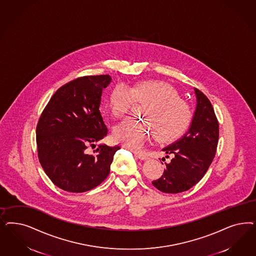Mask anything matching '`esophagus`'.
<instances>
[{
  "label": "esophagus",
  "instance_id": "obj_1",
  "mask_svg": "<svg viewBox=\"0 0 256 256\" xmlns=\"http://www.w3.org/2000/svg\"><path fill=\"white\" fill-rule=\"evenodd\" d=\"M134 154V156L138 157V158H140L141 160H145V159H147L148 158V156L145 154V152H136V150H134L132 152Z\"/></svg>",
  "mask_w": 256,
  "mask_h": 256
}]
</instances>
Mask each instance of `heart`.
Instances as JSON below:
<instances>
[{
  "label": "heart",
  "mask_w": 256,
  "mask_h": 256,
  "mask_svg": "<svg viewBox=\"0 0 256 256\" xmlns=\"http://www.w3.org/2000/svg\"><path fill=\"white\" fill-rule=\"evenodd\" d=\"M136 102L144 104L141 116L145 120H126L114 129L116 140L129 148H142L154 132L158 140L172 142L190 128L192 108L168 82L147 80L136 84L132 88L118 84L109 95L108 108L115 118H122Z\"/></svg>",
  "instance_id": "obj_1"
}]
</instances>
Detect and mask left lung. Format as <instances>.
I'll list each match as a JSON object with an SVG mask.
<instances>
[{
    "instance_id": "1",
    "label": "left lung",
    "mask_w": 256,
    "mask_h": 256,
    "mask_svg": "<svg viewBox=\"0 0 256 256\" xmlns=\"http://www.w3.org/2000/svg\"><path fill=\"white\" fill-rule=\"evenodd\" d=\"M197 108L190 130L180 140L163 148L172 158L163 175L152 184L164 193H181L194 186L206 174L218 141V122L206 96L195 88ZM163 164V163H162Z\"/></svg>"
}]
</instances>
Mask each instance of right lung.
I'll return each instance as SVG.
<instances>
[{"instance_id": "add662e5", "label": "right lung", "mask_w": 256, "mask_h": 256, "mask_svg": "<svg viewBox=\"0 0 256 256\" xmlns=\"http://www.w3.org/2000/svg\"><path fill=\"white\" fill-rule=\"evenodd\" d=\"M108 74L82 76L58 88L36 125L38 156L45 174L61 190L81 193L98 186L110 172L118 146H88L102 140L108 128L100 112Z\"/></svg>"}]
</instances>
